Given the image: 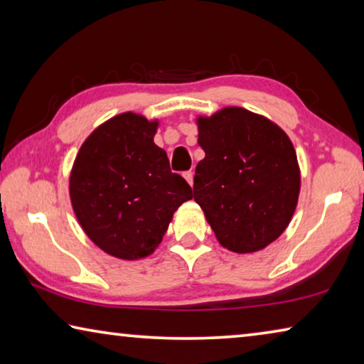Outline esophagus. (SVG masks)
<instances>
[{"label":"esophagus","instance_id":"1","mask_svg":"<svg viewBox=\"0 0 364 364\" xmlns=\"http://www.w3.org/2000/svg\"><path fill=\"white\" fill-rule=\"evenodd\" d=\"M183 176H184V180L189 183V186L193 188V184H194V171H191V170L189 171H184Z\"/></svg>","mask_w":364,"mask_h":364}]
</instances>
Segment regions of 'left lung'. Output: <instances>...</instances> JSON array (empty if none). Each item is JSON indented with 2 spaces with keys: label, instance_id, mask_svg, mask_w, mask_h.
Masks as SVG:
<instances>
[{
  "label": "left lung",
  "instance_id": "8db88e82",
  "mask_svg": "<svg viewBox=\"0 0 364 364\" xmlns=\"http://www.w3.org/2000/svg\"><path fill=\"white\" fill-rule=\"evenodd\" d=\"M197 127L205 157L196 167L194 200L223 247L237 254L264 249L297 207L300 170L291 139L242 107L199 117Z\"/></svg>",
  "mask_w": 364,
  "mask_h": 364
}]
</instances>
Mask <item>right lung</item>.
<instances>
[{"label":"right lung","mask_w":364,"mask_h":364,"mask_svg":"<svg viewBox=\"0 0 364 364\" xmlns=\"http://www.w3.org/2000/svg\"><path fill=\"white\" fill-rule=\"evenodd\" d=\"M157 125L133 112L112 117L86 138L70 173L78 223L97 247L122 260L151 255L178 207L193 199L154 143Z\"/></svg>","instance_id":"add662e5"}]
</instances>
